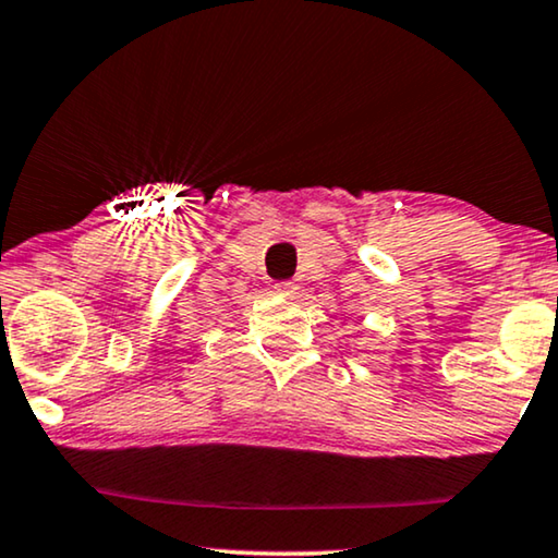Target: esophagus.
<instances>
[{
  "label": "esophagus",
  "instance_id": "1",
  "mask_svg": "<svg viewBox=\"0 0 558 558\" xmlns=\"http://www.w3.org/2000/svg\"><path fill=\"white\" fill-rule=\"evenodd\" d=\"M276 293L282 298H295L298 295V282L295 280H280L276 282Z\"/></svg>",
  "mask_w": 558,
  "mask_h": 558
}]
</instances>
